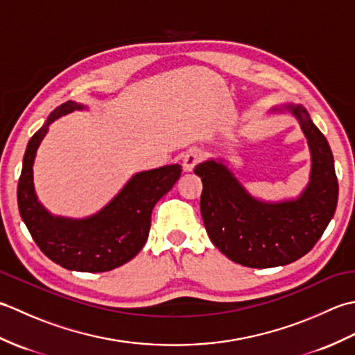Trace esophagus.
<instances>
[{
    "instance_id": "1",
    "label": "esophagus",
    "mask_w": 355,
    "mask_h": 355,
    "mask_svg": "<svg viewBox=\"0 0 355 355\" xmlns=\"http://www.w3.org/2000/svg\"><path fill=\"white\" fill-rule=\"evenodd\" d=\"M202 160V154L198 149H189L187 153L183 155V169L186 172L193 171L195 166H197Z\"/></svg>"
}]
</instances>
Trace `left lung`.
<instances>
[{
    "instance_id": "8db88e82",
    "label": "left lung",
    "mask_w": 355,
    "mask_h": 355,
    "mask_svg": "<svg viewBox=\"0 0 355 355\" xmlns=\"http://www.w3.org/2000/svg\"><path fill=\"white\" fill-rule=\"evenodd\" d=\"M282 111L297 119L311 153L310 182L297 198H254L223 160L210 158L193 169L202 182L200 209L210 241L244 267H279L302 258L320 239L337 207L334 157L325 135L302 105L271 110Z\"/></svg>"
}]
</instances>
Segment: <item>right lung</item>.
I'll use <instances>...</instances> for the list:
<instances>
[{
	"label": "right lung",
	"instance_id": "right-lung-1",
	"mask_svg": "<svg viewBox=\"0 0 355 355\" xmlns=\"http://www.w3.org/2000/svg\"><path fill=\"white\" fill-rule=\"evenodd\" d=\"M85 108L73 101L62 103L30 139L18 183V207L30 235L49 259L67 270L101 273L123 266L141 250L155 202L177 183L182 166L166 164L135 173L107 206L92 216L76 220L51 215L35 192L36 150L55 120Z\"/></svg>",
	"mask_w": 355,
	"mask_h": 355
}]
</instances>
